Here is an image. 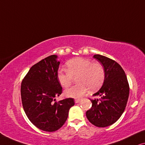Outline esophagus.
Here are the masks:
<instances>
[{
    "mask_svg": "<svg viewBox=\"0 0 145 145\" xmlns=\"http://www.w3.org/2000/svg\"><path fill=\"white\" fill-rule=\"evenodd\" d=\"M79 101H80V100H79V99H75V103H79Z\"/></svg>",
    "mask_w": 145,
    "mask_h": 145,
    "instance_id": "esophagus-1",
    "label": "esophagus"
}]
</instances>
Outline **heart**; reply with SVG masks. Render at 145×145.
<instances>
[{"mask_svg": "<svg viewBox=\"0 0 145 145\" xmlns=\"http://www.w3.org/2000/svg\"><path fill=\"white\" fill-rule=\"evenodd\" d=\"M66 70H59L57 78L61 86L66 88L72 82L73 77H76L78 83L65 90L68 97L80 99L89 88L95 91L103 84L105 79V71L100 62H92L89 58L77 57L67 61Z\"/></svg>", "mask_w": 145, "mask_h": 145, "instance_id": "1", "label": "heart"}]
</instances>
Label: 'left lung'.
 <instances>
[{
    "label": "left lung",
    "mask_w": 145,
    "mask_h": 145,
    "mask_svg": "<svg viewBox=\"0 0 145 145\" xmlns=\"http://www.w3.org/2000/svg\"><path fill=\"white\" fill-rule=\"evenodd\" d=\"M105 71V79L100 90L93 95L99 99H90L92 107L86 112L87 119L94 125L105 127L115 123L121 117L127 105L129 86L125 72L112 59L95 54Z\"/></svg>",
    "instance_id": "left-lung-1"
}]
</instances>
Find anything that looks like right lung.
<instances>
[{
    "label": "right lung",
    "mask_w": 145,
    "mask_h": 145,
    "mask_svg": "<svg viewBox=\"0 0 145 145\" xmlns=\"http://www.w3.org/2000/svg\"><path fill=\"white\" fill-rule=\"evenodd\" d=\"M51 55L33 65L21 84L22 105L28 119L39 129L53 132L66 122L74 99H65L56 103L55 97L62 93L57 78L60 62Z\"/></svg>",
    "instance_id": "right-lung-1"
}]
</instances>
